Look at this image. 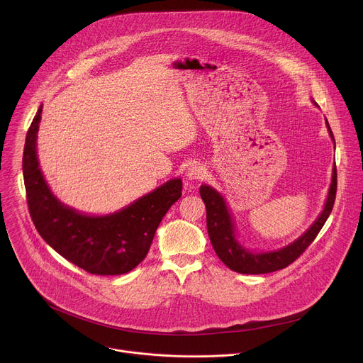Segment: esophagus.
Segmentation results:
<instances>
[{
    "instance_id": "obj_1",
    "label": "esophagus",
    "mask_w": 363,
    "mask_h": 363,
    "mask_svg": "<svg viewBox=\"0 0 363 363\" xmlns=\"http://www.w3.org/2000/svg\"><path fill=\"white\" fill-rule=\"evenodd\" d=\"M205 168L201 164H192L186 169V178L191 181H199L205 177Z\"/></svg>"
}]
</instances>
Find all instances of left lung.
<instances>
[{
  "mask_svg": "<svg viewBox=\"0 0 363 363\" xmlns=\"http://www.w3.org/2000/svg\"><path fill=\"white\" fill-rule=\"evenodd\" d=\"M329 135L335 142L333 132L326 121ZM337 189V174L336 165L332 174V184L329 188V195L325 203V208L315 224L310 227L301 237H298L291 244L269 252H252L245 250L235 238V228L233 218L228 213L224 198L211 186L202 185L199 188V195L206 208V228L214 251L220 257V260L233 272L241 274H266L277 272L290 266L294 260L304 252V250L313 242L322 227L325 225L328 217L333 210Z\"/></svg>",
  "mask_w": 363,
  "mask_h": 363,
  "instance_id": "8db88e82",
  "label": "left lung"
}]
</instances>
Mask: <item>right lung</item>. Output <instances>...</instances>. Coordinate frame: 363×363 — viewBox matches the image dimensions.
Wrapping results in <instances>:
<instances>
[{
    "instance_id": "obj_1",
    "label": "right lung",
    "mask_w": 363,
    "mask_h": 363,
    "mask_svg": "<svg viewBox=\"0 0 363 363\" xmlns=\"http://www.w3.org/2000/svg\"><path fill=\"white\" fill-rule=\"evenodd\" d=\"M41 111L43 106L30 125L23 153L28 211L38 234L90 274L129 273L146 257L164 216L181 198L182 181L172 179L111 216L77 213L53 195L40 171L35 140Z\"/></svg>"
}]
</instances>
